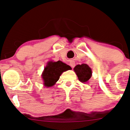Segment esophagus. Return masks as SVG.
I'll return each instance as SVG.
<instances>
[{
  "mask_svg": "<svg viewBox=\"0 0 130 130\" xmlns=\"http://www.w3.org/2000/svg\"><path fill=\"white\" fill-rule=\"evenodd\" d=\"M75 65H76V63H75V62L74 61H71V62H70V65L71 66V68H74L75 67Z\"/></svg>",
  "mask_w": 130,
  "mask_h": 130,
  "instance_id": "34e87169",
  "label": "esophagus"
}]
</instances>
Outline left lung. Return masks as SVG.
<instances>
[{"mask_svg":"<svg viewBox=\"0 0 130 130\" xmlns=\"http://www.w3.org/2000/svg\"><path fill=\"white\" fill-rule=\"evenodd\" d=\"M74 71L81 82H87L92 76V70L87 64L76 65L74 68Z\"/></svg>","mask_w":130,"mask_h":130,"instance_id":"1","label":"left lung"}]
</instances>
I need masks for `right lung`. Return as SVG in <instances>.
I'll return each mask as SVG.
<instances>
[{
  "label": "right lung",
  "mask_w": 130,
  "mask_h": 130,
  "mask_svg": "<svg viewBox=\"0 0 130 130\" xmlns=\"http://www.w3.org/2000/svg\"><path fill=\"white\" fill-rule=\"evenodd\" d=\"M71 69L69 65L62 61H49L44 68L42 74L43 85L46 87H53L59 80L60 75L64 71Z\"/></svg>",
  "instance_id": "1"
}]
</instances>
